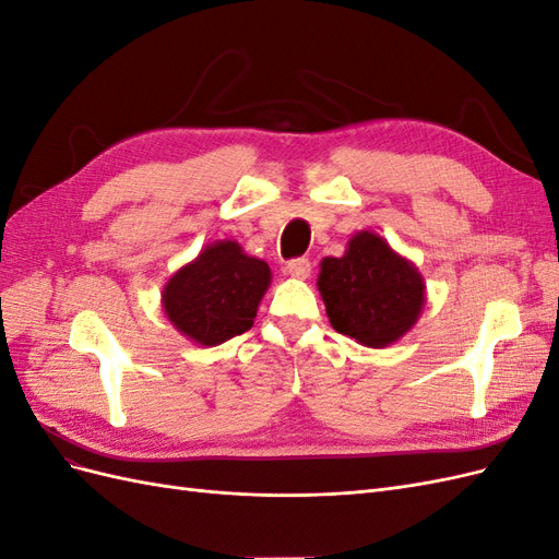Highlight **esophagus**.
Wrapping results in <instances>:
<instances>
[{
  "label": "esophagus",
  "instance_id": "esophagus-1",
  "mask_svg": "<svg viewBox=\"0 0 559 559\" xmlns=\"http://www.w3.org/2000/svg\"><path fill=\"white\" fill-rule=\"evenodd\" d=\"M286 273H289L292 277H298V280H308L312 273V263H310V259H292L289 263H286Z\"/></svg>",
  "mask_w": 559,
  "mask_h": 559
}]
</instances>
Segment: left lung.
<instances>
[{"instance_id": "left-lung-1", "label": "left lung", "mask_w": 559, "mask_h": 559, "mask_svg": "<svg viewBox=\"0 0 559 559\" xmlns=\"http://www.w3.org/2000/svg\"><path fill=\"white\" fill-rule=\"evenodd\" d=\"M317 286L331 326L366 347H386L411 331L425 306V282L376 233L354 235L343 259H324Z\"/></svg>"}]
</instances>
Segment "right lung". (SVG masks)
<instances>
[{
	"mask_svg": "<svg viewBox=\"0 0 559 559\" xmlns=\"http://www.w3.org/2000/svg\"><path fill=\"white\" fill-rule=\"evenodd\" d=\"M270 284V267L238 242H214L165 284L163 308L200 345H222L253 326Z\"/></svg>",
	"mask_w": 559,
	"mask_h": 559,
	"instance_id": "obj_1",
	"label": "right lung"
}]
</instances>
